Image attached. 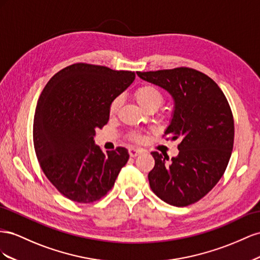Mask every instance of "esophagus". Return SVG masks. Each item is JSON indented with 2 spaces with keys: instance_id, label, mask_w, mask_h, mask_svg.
Returning a JSON list of instances; mask_svg holds the SVG:
<instances>
[{
  "instance_id": "1",
  "label": "esophagus",
  "mask_w": 260,
  "mask_h": 260,
  "mask_svg": "<svg viewBox=\"0 0 260 260\" xmlns=\"http://www.w3.org/2000/svg\"><path fill=\"white\" fill-rule=\"evenodd\" d=\"M128 152H129V155H131L132 158H135V157H137V155H139L140 153H142V150L136 149V148H129Z\"/></svg>"
}]
</instances>
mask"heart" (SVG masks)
I'll return each instance as SVG.
<instances>
[{
    "instance_id": "b5f03b06",
    "label": "heart",
    "mask_w": 260,
    "mask_h": 260,
    "mask_svg": "<svg viewBox=\"0 0 260 260\" xmlns=\"http://www.w3.org/2000/svg\"><path fill=\"white\" fill-rule=\"evenodd\" d=\"M135 98L139 105L148 111L150 109H158L162 105L163 101H165V94L161 91V89L155 85L146 84L136 89ZM122 102V95H116V97L111 100L109 105V114L111 116L117 114V112L121 109ZM128 138L132 142L137 144L144 142V136L138 132L129 133Z\"/></svg>"
}]
</instances>
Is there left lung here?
<instances>
[{"mask_svg": "<svg viewBox=\"0 0 260 260\" xmlns=\"http://www.w3.org/2000/svg\"><path fill=\"white\" fill-rule=\"evenodd\" d=\"M137 75L173 95L174 114L163 137L181 139L175 158L151 152L154 167L148 174L150 188L169 205L195 204L216 186L231 158L234 143L231 107L220 87L197 70L181 66L137 72Z\"/></svg>", "mask_w": 260, "mask_h": 260, "instance_id": "left-lung-1", "label": "left lung"}]
</instances>
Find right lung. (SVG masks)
<instances>
[{
    "label": "right lung",
    "instance_id": "right-lung-1",
    "mask_svg": "<svg viewBox=\"0 0 260 260\" xmlns=\"http://www.w3.org/2000/svg\"><path fill=\"white\" fill-rule=\"evenodd\" d=\"M135 79L131 71L75 63L48 81L37 103L34 146L52 185L73 202L91 204L113 187L129 154L124 147L103 153L95 128L109 121V105Z\"/></svg>",
    "mask_w": 260,
    "mask_h": 260
}]
</instances>
